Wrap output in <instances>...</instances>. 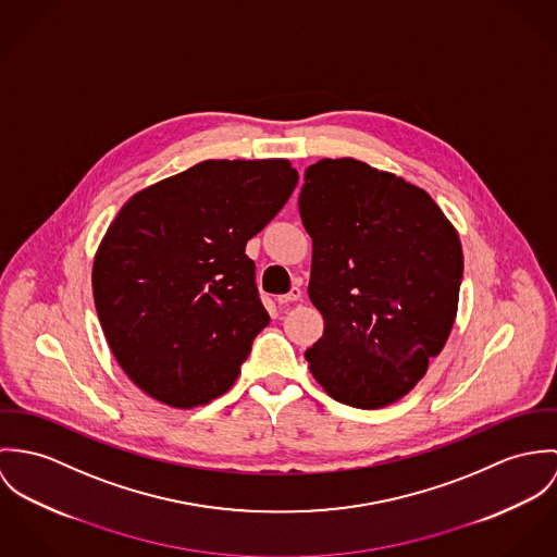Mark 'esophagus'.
Wrapping results in <instances>:
<instances>
[{
	"mask_svg": "<svg viewBox=\"0 0 557 557\" xmlns=\"http://www.w3.org/2000/svg\"><path fill=\"white\" fill-rule=\"evenodd\" d=\"M301 297H304L301 288H299V286H293V288H290V293H286V295H280V297H277V304H280V306L295 304V301H299Z\"/></svg>",
	"mask_w": 557,
	"mask_h": 557,
	"instance_id": "1",
	"label": "esophagus"
}]
</instances>
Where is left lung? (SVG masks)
<instances>
[{
    "mask_svg": "<svg viewBox=\"0 0 557 557\" xmlns=\"http://www.w3.org/2000/svg\"><path fill=\"white\" fill-rule=\"evenodd\" d=\"M299 213L324 318L311 375L346 406L395 404L450 335L463 277L455 226L425 189L355 158L308 166Z\"/></svg>",
    "mask_w": 557,
    "mask_h": 557,
    "instance_id": "1",
    "label": "left lung"
}]
</instances>
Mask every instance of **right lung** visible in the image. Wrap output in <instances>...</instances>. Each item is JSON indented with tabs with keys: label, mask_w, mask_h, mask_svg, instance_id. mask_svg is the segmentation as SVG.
Segmentation results:
<instances>
[{
	"label": "right lung",
	"mask_w": 557,
	"mask_h": 557,
	"mask_svg": "<svg viewBox=\"0 0 557 557\" xmlns=\"http://www.w3.org/2000/svg\"><path fill=\"white\" fill-rule=\"evenodd\" d=\"M299 182L288 160H205L136 191L102 237L96 311L125 375L196 408L224 395L269 324L246 244Z\"/></svg>",
	"instance_id": "1"
}]
</instances>
